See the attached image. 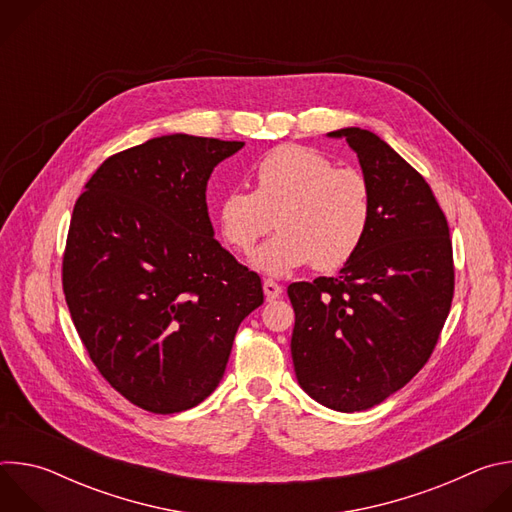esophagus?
<instances>
[{
    "mask_svg": "<svg viewBox=\"0 0 512 512\" xmlns=\"http://www.w3.org/2000/svg\"><path fill=\"white\" fill-rule=\"evenodd\" d=\"M263 291H265V298L267 300H275V298H279L283 294V287L277 281H273V279H265L263 281Z\"/></svg>",
    "mask_w": 512,
    "mask_h": 512,
    "instance_id": "1",
    "label": "esophagus"
}]
</instances>
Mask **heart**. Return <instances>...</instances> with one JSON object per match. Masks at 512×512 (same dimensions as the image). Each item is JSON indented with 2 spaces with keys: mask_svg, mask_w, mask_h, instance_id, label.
<instances>
[{
  "mask_svg": "<svg viewBox=\"0 0 512 512\" xmlns=\"http://www.w3.org/2000/svg\"><path fill=\"white\" fill-rule=\"evenodd\" d=\"M255 190L233 188L218 202V231L237 253H249L277 216L281 229L253 257L275 277L314 263L320 271L344 267L371 229L373 194L360 172L336 168L314 148L285 143L253 170Z\"/></svg>",
  "mask_w": 512,
  "mask_h": 512,
  "instance_id": "b5f03b06",
  "label": "heart"
}]
</instances>
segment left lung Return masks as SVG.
I'll return each instance as SVG.
<instances>
[{
    "label": "left lung",
    "mask_w": 512,
    "mask_h": 512,
    "mask_svg": "<svg viewBox=\"0 0 512 512\" xmlns=\"http://www.w3.org/2000/svg\"><path fill=\"white\" fill-rule=\"evenodd\" d=\"M373 194L358 253L334 277L287 287L291 358L318 403L354 413L405 387L431 356L454 298L446 216L429 184L373 131L344 127Z\"/></svg>",
    "instance_id": "obj_1"
}]
</instances>
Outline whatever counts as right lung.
Here are the masks:
<instances>
[{
  "mask_svg": "<svg viewBox=\"0 0 512 512\" xmlns=\"http://www.w3.org/2000/svg\"><path fill=\"white\" fill-rule=\"evenodd\" d=\"M243 141L162 135L107 158L72 210L64 298L107 383L178 413L221 383L239 324L263 304L255 271L214 239L206 184Z\"/></svg>",
  "mask_w": 512,
  "mask_h": 512,
  "instance_id": "obj_1",
  "label": "right lung"
}]
</instances>
